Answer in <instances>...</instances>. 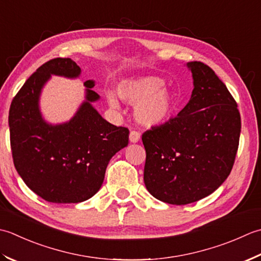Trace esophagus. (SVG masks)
<instances>
[{"label":"esophagus","instance_id":"esophagus-1","mask_svg":"<svg viewBox=\"0 0 261 261\" xmlns=\"http://www.w3.org/2000/svg\"><path fill=\"white\" fill-rule=\"evenodd\" d=\"M141 140V133L137 130H130L129 133V141L132 143H137Z\"/></svg>","mask_w":261,"mask_h":261}]
</instances>
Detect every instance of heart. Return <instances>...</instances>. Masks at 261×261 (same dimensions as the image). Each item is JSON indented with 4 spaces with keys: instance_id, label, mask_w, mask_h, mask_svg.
<instances>
[{
    "instance_id": "1",
    "label": "heart",
    "mask_w": 261,
    "mask_h": 261,
    "mask_svg": "<svg viewBox=\"0 0 261 261\" xmlns=\"http://www.w3.org/2000/svg\"><path fill=\"white\" fill-rule=\"evenodd\" d=\"M164 81L156 76H143L124 80L118 86L119 97L136 106V116L145 125H158L168 118L174 105L172 93L163 88ZM111 107H118L113 92L107 93Z\"/></svg>"
}]
</instances>
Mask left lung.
<instances>
[{
  "instance_id": "left-lung-1",
  "label": "left lung",
  "mask_w": 261,
  "mask_h": 261,
  "mask_svg": "<svg viewBox=\"0 0 261 261\" xmlns=\"http://www.w3.org/2000/svg\"><path fill=\"white\" fill-rule=\"evenodd\" d=\"M194 90L177 117L143 133L144 182L153 197L172 205L211 195L236 161L241 117L234 98L212 68L190 62Z\"/></svg>"
}]
</instances>
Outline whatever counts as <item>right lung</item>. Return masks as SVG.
Returning a JSON list of instances; mask_svg holds the SVG:
<instances>
[{
	"mask_svg": "<svg viewBox=\"0 0 261 261\" xmlns=\"http://www.w3.org/2000/svg\"><path fill=\"white\" fill-rule=\"evenodd\" d=\"M71 58L42 64L15 94L9 111L10 143L14 167L28 187L46 201L81 203L103 182L110 159L128 144L129 130L108 123L91 102L99 99L86 81L87 101L66 124L51 126L38 109L40 90L50 74L79 76Z\"/></svg>",
	"mask_w": 261,
	"mask_h": 261,
	"instance_id": "right-lung-1",
	"label": "right lung"
}]
</instances>
